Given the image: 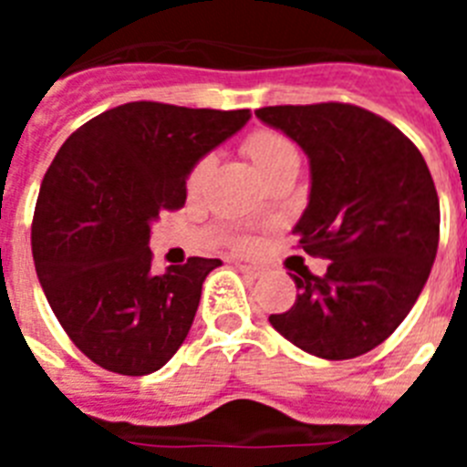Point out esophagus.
Instances as JSON below:
<instances>
[{"instance_id": "esophagus-1", "label": "esophagus", "mask_w": 467, "mask_h": 467, "mask_svg": "<svg viewBox=\"0 0 467 467\" xmlns=\"http://www.w3.org/2000/svg\"><path fill=\"white\" fill-rule=\"evenodd\" d=\"M238 269H241L245 275H250V278H259V275L264 274V269L262 266H257V264H238Z\"/></svg>"}]
</instances>
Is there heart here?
<instances>
[{
	"label": "heart",
	"mask_w": 467,
	"mask_h": 467,
	"mask_svg": "<svg viewBox=\"0 0 467 467\" xmlns=\"http://www.w3.org/2000/svg\"><path fill=\"white\" fill-rule=\"evenodd\" d=\"M243 147H245V154L250 156L254 168H257L264 177L280 166L299 163V151H296L295 144L285 138V135L275 133V130H254V133L247 135ZM210 166H213V156H205V159H201L196 166L192 168V172H189L187 177L189 193L201 189ZM236 245H247V241L245 238H236Z\"/></svg>",
	"instance_id": "heart-1"
}]
</instances>
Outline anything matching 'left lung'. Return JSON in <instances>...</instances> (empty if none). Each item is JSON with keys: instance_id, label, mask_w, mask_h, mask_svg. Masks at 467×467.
Masks as SVG:
<instances>
[{"instance_id": "1", "label": "left lung", "mask_w": 467, "mask_h": 467, "mask_svg": "<svg viewBox=\"0 0 467 467\" xmlns=\"http://www.w3.org/2000/svg\"><path fill=\"white\" fill-rule=\"evenodd\" d=\"M311 163L299 245L329 259L296 271L295 306L269 316L287 341L325 360L377 348L419 299L440 243V201L414 142L379 114L346 102L254 111Z\"/></svg>"}]
</instances>
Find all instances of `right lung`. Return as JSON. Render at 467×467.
<instances>
[{"mask_svg":"<svg viewBox=\"0 0 467 467\" xmlns=\"http://www.w3.org/2000/svg\"><path fill=\"white\" fill-rule=\"evenodd\" d=\"M250 109L126 102L74 130L48 166L32 257L74 346L109 372L144 377L187 339L205 275L220 259L189 257L151 274V222L187 201V175L238 133Z\"/></svg>","mask_w":467,"mask_h":467,"instance_id":"obj_1","label":"right lung"}]
</instances>
